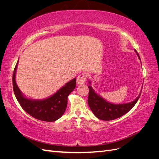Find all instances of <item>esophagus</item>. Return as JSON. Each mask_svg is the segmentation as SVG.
<instances>
[{
  "mask_svg": "<svg viewBox=\"0 0 159 159\" xmlns=\"http://www.w3.org/2000/svg\"><path fill=\"white\" fill-rule=\"evenodd\" d=\"M86 79H87V75H86V74L84 73L81 74L77 78V83L80 85L84 84L85 83Z\"/></svg>",
  "mask_w": 159,
  "mask_h": 159,
  "instance_id": "esophagus-1",
  "label": "esophagus"
}]
</instances>
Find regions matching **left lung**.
<instances>
[{
	"label": "left lung",
	"instance_id": "obj_1",
	"mask_svg": "<svg viewBox=\"0 0 159 159\" xmlns=\"http://www.w3.org/2000/svg\"><path fill=\"white\" fill-rule=\"evenodd\" d=\"M134 51L136 52L139 58L140 59V56H139L137 50H134ZM88 88L89 95L88 102L89 106L93 114L95 115V117H97L101 120H103V121H110V120H113L123 116V115L129 112L134 107V105L136 104L141 95V94L139 95L137 99L133 101L132 102L125 104L115 105L106 102L102 97H100L99 95L95 92L90 85H89Z\"/></svg>",
	"mask_w": 159,
	"mask_h": 159
}]
</instances>
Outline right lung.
Listing matches in <instances>:
<instances>
[{"instance_id":"1","label":"right lung","mask_w":159,"mask_h":159,"mask_svg":"<svg viewBox=\"0 0 159 159\" xmlns=\"http://www.w3.org/2000/svg\"><path fill=\"white\" fill-rule=\"evenodd\" d=\"M15 66L12 75V85L14 95L22 108L34 118L41 121L52 122L60 118L67 107L68 97L75 88L76 79L74 78L60 89L51 97L44 100H31L25 98L18 88L15 81Z\"/></svg>"}]
</instances>
